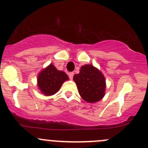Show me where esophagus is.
<instances>
[{
	"instance_id": "obj_1",
	"label": "esophagus",
	"mask_w": 148,
	"mask_h": 148,
	"mask_svg": "<svg viewBox=\"0 0 148 148\" xmlns=\"http://www.w3.org/2000/svg\"><path fill=\"white\" fill-rule=\"evenodd\" d=\"M73 76H74V72H70L69 73V77L70 79H73Z\"/></svg>"
}]
</instances>
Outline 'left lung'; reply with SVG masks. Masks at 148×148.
<instances>
[{
    "instance_id": "obj_1",
    "label": "left lung",
    "mask_w": 148,
    "mask_h": 148,
    "mask_svg": "<svg viewBox=\"0 0 148 148\" xmlns=\"http://www.w3.org/2000/svg\"><path fill=\"white\" fill-rule=\"evenodd\" d=\"M82 98L89 103L101 100L105 95L106 81L100 70L91 64L81 66L73 77Z\"/></svg>"
}]
</instances>
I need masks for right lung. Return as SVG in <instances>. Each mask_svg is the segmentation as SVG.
Here are the masks:
<instances>
[{
  "instance_id": "1",
  "label": "right lung",
  "mask_w": 148,
  "mask_h": 148,
  "mask_svg": "<svg viewBox=\"0 0 148 148\" xmlns=\"http://www.w3.org/2000/svg\"><path fill=\"white\" fill-rule=\"evenodd\" d=\"M69 79L65 72L58 70L53 64H50L38 73L37 86L41 93L45 96L55 95L63 83Z\"/></svg>"
}]
</instances>
